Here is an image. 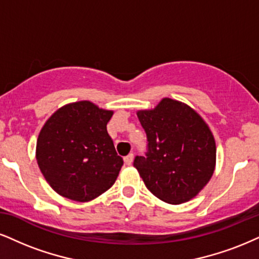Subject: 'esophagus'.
Returning <instances> with one entry per match:
<instances>
[{
    "label": "esophagus",
    "mask_w": 259,
    "mask_h": 259,
    "mask_svg": "<svg viewBox=\"0 0 259 259\" xmlns=\"http://www.w3.org/2000/svg\"><path fill=\"white\" fill-rule=\"evenodd\" d=\"M133 157H135V156H133V154H130V155H127L126 157L123 158V161H124V164H127V165H131V164H132V162H133Z\"/></svg>",
    "instance_id": "1"
}]
</instances>
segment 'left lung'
<instances>
[{
    "label": "left lung",
    "mask_w": 259,
    "mask_h": 259,
    "mask_svg": "<svg viewBox=\"0 0 259 259\" xmlns=\"http://www.w3.org/2000/svg\"><path fill=\"white\" fill-rule=\"evenodd\" d=\"M137 115L149 142L146 157L135 159L145 186L165 203L191 200L215 171L216 143L211 130L193 108L168 97Z\"/></svg>",
    "instance_id": "1"
}]
</instances>
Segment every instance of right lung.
Wrapping results in <instances>:
<instances>
[{
  "mask_svg": "<svg viewBox=\"0 0 259 259\" xmlns=\"http://www.w3.org/2000/svg\"><path fill=\"white\" fill-rule=\"evenodd\" d=\"M113 114L90 101L73 102L57 109L41 127L37 163L60 196L90 202L114 185L123 161L107 131Z\"/></svg>",
  "mask_w": 259,
  "mask_h": 259,
  "instance_id": "1",
  "label": "right lung"
}]
</instances>
